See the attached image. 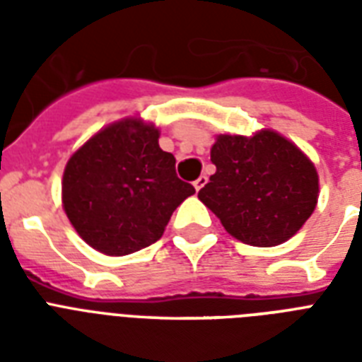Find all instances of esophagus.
Listing matches in <instances>:
<instances>
[{
  "label": "esophagus",
  "instance_id": "esophagus-1",
  "mask_svg": "<svg viewBox=\"0 0 362 362\" xmlns=\"http://www.w3.org/2000/svg\"><path fill=\"white\" fill-rule=\"evenodd\" d=\"M204 184H206V176H199L197 180L193 182V187H195V189H197V192H199V189H201V187H203Z\"/></svg>",
  "mask_w": 362,
  "mask_h": 362
}]
</instances>
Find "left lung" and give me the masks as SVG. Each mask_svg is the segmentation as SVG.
Masks as SVG:
<instances>
[{
  "label": "left lung",
  "instance_id": "8db88e82",
  "mask_svg": "<svg viewBox=\"0 0 362 362\" xmlns=\"http://www.w3.org/2000/svg\"><path fill=\"white\" fill-rule=\"evenodd\" d=\"M210 161L216 173L199 199L244 244L278 246L314 212L320 193L314 163L274 131L220 135Z\"/></svg>",
  "mask_w": 362,
  "mask_h": 362
}]
</instances>
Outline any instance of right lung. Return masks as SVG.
<instances>
[{"instance_id":"right-lung-1","label":"right lung","mask_w":362,"mask_h":362,"mask_svg":"<svg viewBox=\"0 0 362 362\" xmlns=\"http://www.w3.org/2000/svg\"><path fill=\"white\" fill-rule=\"evenodd\" d=\"M153 125L127 118L93 135L67 161L65 214L84 240L107 255H127L161 238L195 187L176 176Z\"/></svg>"}]
</instances>
